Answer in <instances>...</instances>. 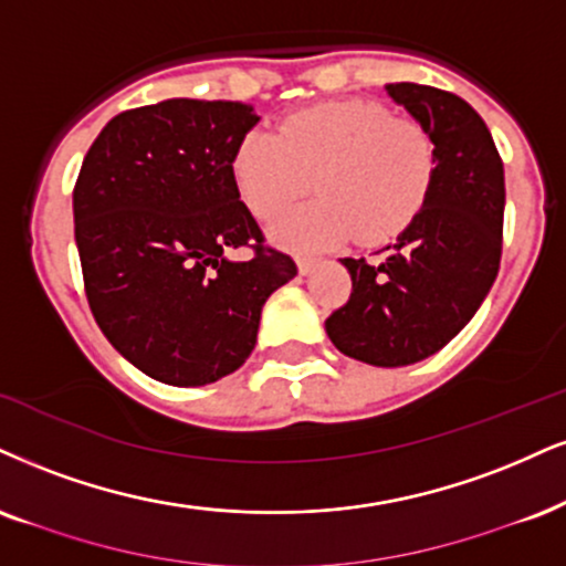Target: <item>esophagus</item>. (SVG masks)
I'll return each instance as SVG.
<instances>
[{"label": "esophagus", "mask_w": 566, "mask_h": 566, "mask_svg": "<svg viewBox=\"0 0 566 566\" xmlns=\"http://www.w3.org/2000/svg\"><path fill=\"white\" fill-rule=\"evenodd\" d=\"M296 264H298V272H302V275H306V272H312V268H315V264H317V256L298 254L296 256Z\"/></svg>", "instance_id": "esophagus-1"}]
</instances>
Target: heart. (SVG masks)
Segmentation results:
<instances>
[{
  "label": "heart",
  "instance_id": "obj_1",
  "mask_svg": "<svg viewBox=\"0 0 566 566\" xmlns=\"http://www.w3.org/2000/svg\"><path fill=\"white\" fill-rule=\"evenodd\" d=\"M436 144L422 123L367 99L327 102L285 117L281 134L251 130L233 155V180L251 212L272 220L312 188L317 201L277 222L285 247L312 249L357 233L382 243L407 230L436 184Z\"/></svg>",
  "mask_w": 566,
  "mask_h": 566
}]
</instances>
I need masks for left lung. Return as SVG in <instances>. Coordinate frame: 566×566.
Instances as JSON below:
<instances>
[{"instance_id":"1","label":"left lung","mask_w":566,"mask_h":566,"mask_svg":"<svg viewBox=\"0 0 566 566\" xmlns=\"http://www.w3.org/2000/svg\"><path fill=\"white\" fill-rule=\"evenodd\" d=\"M386 88L428 128L436 184L386 260H340L352 275V296L325 319V331L346 357L403 367L441 352L491 291L504 243L506 188L491 130L462 96L420 83Z\"/></svg>"}]
</instances>
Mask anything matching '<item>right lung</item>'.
<instances>
[{
    "label": "right lung",
    "mask_w": 566,
    "mask_h": 566,
    "mask_svg": "<svg viewBox=\"0 0 566 566\" xmlns=\"http://www.w3.org/2000/svg\"><path fill=\"white\" fill-rule=\"evenodd\" d=\"M260 117L241 102L167 99L102 128L73 188L75 243L96 325L167 386L235 373L262 306L296 275L239 199L233 155ZM252 260L230 263L228 248Z\"/></svg>",
    "instance_id": "1"
}]
</instances>
